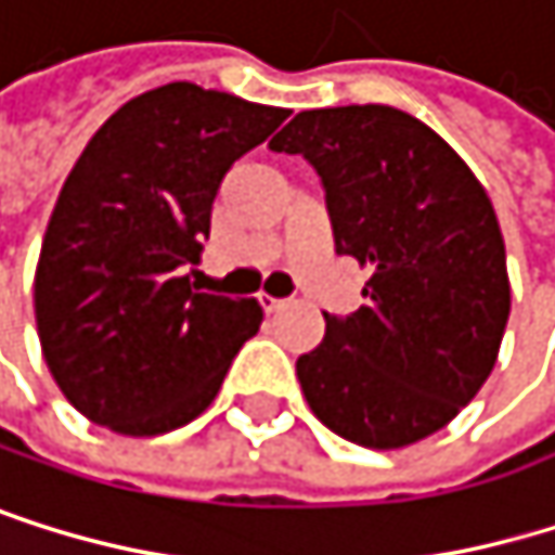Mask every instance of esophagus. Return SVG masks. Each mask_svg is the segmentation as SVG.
<instances>
[{"label":"esophagus","mask_w":555,"mask_h":555,"mask_svg":"<svg viewBox=\"0 0 555 555\" xmlns=\"http://www.w3.org/2000/svg\"><path fill=\"white\" fill-rule=\"evenodd\" d=\"M258 304H261V308L271 314V311H281L287 300H284V297H271V294H258Z\"/></svg>","instance_id":"34e87169"}]
</instances>
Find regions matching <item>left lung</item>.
Here are the masks:
<instances>
[{"label":"left lung","mask_w":555,"mask_h":555,"mask_svg":"<svg viewBox=\"0 0 555 555\" xmlns=\"http://www.w3.org/2000/svg\"><path fill=\"white\" fill-rule=\"evenodd\" d=\"M271 152L314 165L337 255L371 268L364 304L324 314V340L297 357L314 417L371 450L437 434L487 384L509 318L483 184L434 128L390 105L300 112Z\"/></svg>","instance_id":"obj_1"}]
</instances>
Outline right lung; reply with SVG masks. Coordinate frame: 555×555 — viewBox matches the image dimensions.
Wrapping results in <instances>:
<instances>
[{
  "mask_svg": "<svg viewBox=\"0 0 555 555\" xmlns=\"http://www.w3.org/2000/svg\"><path fill=\"white\" fill-rule=\"evenodd\" d=\"M287 118L191 81L125 102L78 155L36 268V327L65 400L99 427L155 437L218 397L264 311L202 294L198 264L228 168Z\"/></svg>",
  "mask_w": 555,
  "mask_h": 555,
  "instance_id": "obj_1",
  "label": "right lung"
}]
</instances>
